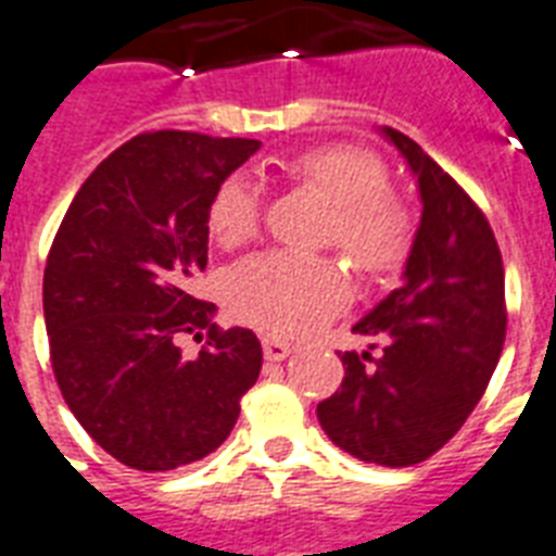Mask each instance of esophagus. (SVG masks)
Instances as JSON below:
<instances>
[{"mask_svg":"<svg viewBox=\"0 0 556 556\" xmlns=\"http://www.w3.org/2000/svg\"><path fill=\"white\" fill-rule=\"evenodd\" d=\"M291 342L279 340V337H265L263 340V354L268 363H282L286 356H291Z\"/></svg>","mask_w":556,"mask_h":556,"instance_id":"esophagus-1","label":"esophagus"}]
</instances>
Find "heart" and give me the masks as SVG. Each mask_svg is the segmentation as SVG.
I'll list each match as a JSON object with an SVG mask.
<instances>
[{"label": "heart", "instance_id": "heart-1", "mask_svg": "<svg viewBox=\"0 0 556 556\" xmlns=\"http://www.w3.org/2000/svg\"><path fill=\"white\" fill-rule=\"evenodd\" d=\"M300 185L319 191L331 205L328 242L354 256L368 274L403 265L410 248V214L388 191V168L377 153L354 146L311 148L286 162ZM263 223L260 182L248 174L228 176L207 205V231L223 248L254 239ZM225 300L233 317L270 333H308L351 300V282L328 256L268 251L239 260L225 277Z\"/></svg>", "mask_w": 556, "mask_h": 556}]
</instances>
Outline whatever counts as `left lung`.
I'll list each match as a JSON object with an SVG mask.
<instances>
[{
  "label": "left lung",
  "instance_id": "left-lung-1",
  "mask_svg": "<svg viewBox=\"0 0 556 556\" xmlns=\"http://www.w3.org/2000/svg\"><path fill=\"white\" fill-rule=\"evenodd\" d=\"M417 174L422 219L405 282L354 325L380 356L345 351L342 386L317 405L333 445L363 463L417 466L480 403L505 342V270L480 205L410 137L386 128ZM377 349V345H371Z\"/></svg>",
  "mask_w": 556,
  "mask_h": 556
}]
</instances>
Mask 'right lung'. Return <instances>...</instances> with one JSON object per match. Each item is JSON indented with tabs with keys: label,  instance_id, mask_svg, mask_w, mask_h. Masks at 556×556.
<instances>
[{
	"label": "right lung",
	"instance_id": "1",
	"mask_svg": "<svg viewBox=\"0 0 556 556\" xmlns=\"http://www.w3.org/2000/svg\"><path fill=\"white\" fill-rule=\"evenodd\" d=\"M256 139L146 130L85 179L53 237L42 305L56 386L79 426L137 471L228 440L263 368L254 331L211 323L188 286L207 265V205ZM206 345L185 357V332Z\"/></svg>",
	"mask_w": 556,
	"mask_h": 556
}]
</instances>
